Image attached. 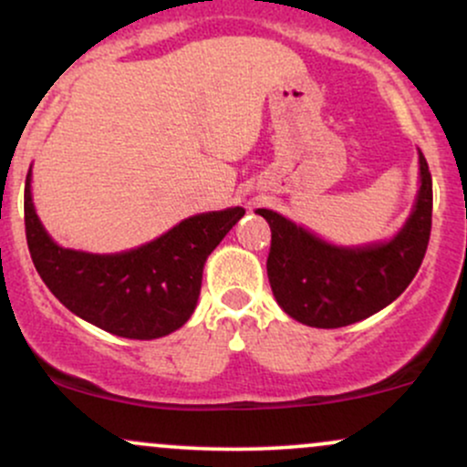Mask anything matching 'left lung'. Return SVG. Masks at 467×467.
I'll list each match as a JSON object with an SVG mask.
<instances>
[{
	"label": "left lung",
	"instance_id": "1",
	"mask_svg": "<svg viewBox=\"0 0 467 467\" xmlns=\"http://www.w3.org/2000/svg\"><path fill=\"white\" fill-rule=\"evenodd\" d=\"M415 211L393 241L362 250L334 248L278 213L259 208L272 230L267 278L283 312L298 323L336 329L368 318L410 285L432 228V178L420 153Z\"/></svg>",
	"mask_w": 467,
	"mask_h": 467
}]
</instances>
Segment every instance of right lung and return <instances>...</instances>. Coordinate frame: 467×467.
<instances>
[{
    "mask_svg": "<svg viewBox=\"0 0 467 467\" xmlns=\"http://www.w3.org/2000/svg\"><path fill=\"white\" fill-rule=\"evenodd\" d=\"M244 215L239 206L195 215L138 250L88 254L47 237L26 178V239L47 289L88 323L133 340L162 337L191 318L208 254Z\"/></svg>",
    "mask_w": 467,
    "mask_h": 467,
    "instance_id": "obj_1",
    "label": "right lung"
}]
</instances>
